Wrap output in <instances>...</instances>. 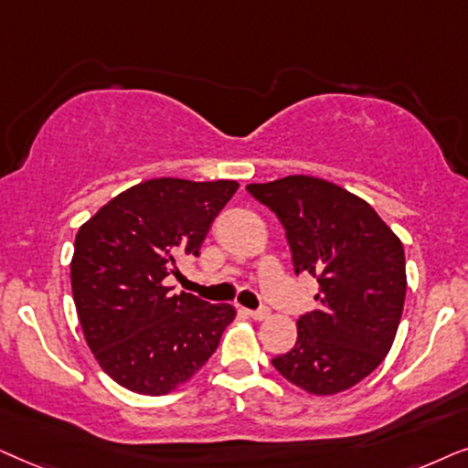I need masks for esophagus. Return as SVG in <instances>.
<instances>
[{
    "instance_id": "esophagus-1",
    "label": "esophagus",
    "mask_w": 468,
    "mask_h": 468,
    "mask_svg": "<svg viewBox=\"0 0 468 468\" xmlns=\"http://www.w3.org/2000/svg\"><path fill=\"white\" fill-rule=\"evenodd\" d=\"M246 314L250 316L252 321H265V319H270V310H267V308H263V310H248Z\"/></svg>"
}]
</instances>
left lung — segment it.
<instances>
[{"instance_id": "obj_1", "label": "left lung", "mask_w": 468, "mask_h": 468, "mask_svg": "<svg viewBox=\"0 0 468 468\" xmlns=\"http://www.w3.org/2000/svg\"><path fill=\"white\" fill-rule=\"evenodd\" d=\"M246 190L286 230L295 271L319 278L297 342L271 359L286 381L334 396L364 381L394 345L407 295L404 248L364 198L325 179L289 176Z\"/></svg>"}]
</instances>
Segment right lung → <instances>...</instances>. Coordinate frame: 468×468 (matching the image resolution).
<instances>
[{
	"label": "right lung",
	"mask_w": 468,
	"mask_h": 468,
	"mask_svg": "<svg viewBox=\"0 0 468 468\" xmlns=\"http://www.w3.org/2000/svg\"><path fill=\"white\" fill-rule=\"evenodd\" d=\"M238 182L160 177L102 205L74 238L72 297L87 346L117 385L165 396L195 377L235 319L165 284L177 259L198 254Z\"/></svg>",
	"instance_id": "add662e5"
}]
</instances>
